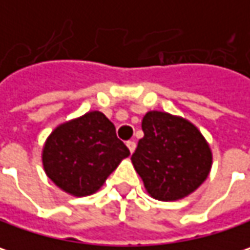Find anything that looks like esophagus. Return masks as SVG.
<instances>
[{"label":"esophagus","instance_id":"34e87169","mask_svg":"<svg viewBox=\"0 0 250 250\" xmlns=\"http://www.w3.org/2000/svg\"><path fill=\"white\" fill-rule=\"evenodd\" d=\"M126 146H128L129 152L132 153V152L135 151V148H136V144H135V141H128V142H126Z\"/></svg>","mask_w":250,"mask_h":250}]
</instances>
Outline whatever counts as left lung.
I'll return each instance as SVG.
<instances>
[{
    "mask_svg": "<svg viewBox=\"0 0 250 250\" xmlns=\"http://www.w3.org/2000/svg\"><path fill=\"white\" fill-rule=\"evenodd\" d=\"M144 138L131 161L152 198L164 202L195 192L212 168V151L201 131L182 116L149 111L142 119Z\"/></svg>",
    "mask_w": 250,
    "mask_h": 250,
    "instance_id": "1",
    "label": "left lung"
}]
</instances>
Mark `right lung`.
<instances>
[{"mask_svg":"<svg viewBox=\"0 0 250 250\" xmlns=\"http://www.w3.org/2000/svg\"><path fill=\"white\" fill-rule=\"evenodd\" d=\"M129 149L116 138L114 124L99 111L66 121L46 138L42 165L46 176L72 196H88L102 187Z\"/></svg>","mask_w":250,"mask_h":250,"instance_id":"right-lung-1","label":"right lung"}]
</instances>
